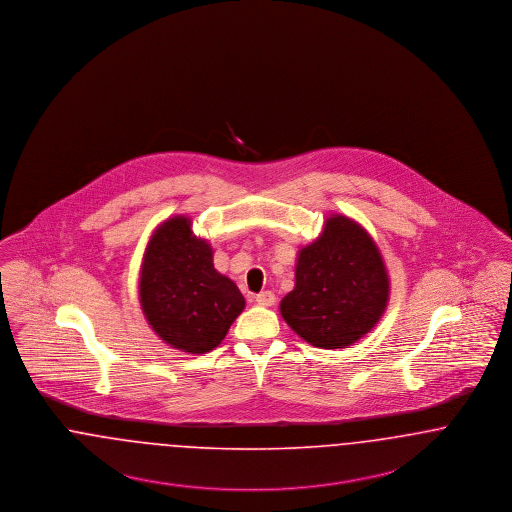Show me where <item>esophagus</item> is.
<instances>
[{
	"mask_svg": "<svg viewBox=\"0 0 512 512\" xmlns=\"http://www.w3.org/2000/svg\"><path fill=\"white\" fill-rule=\"evenodd\" d=\"M256 302L260 306H273L275 304V294L271 290H262L260 294H256Z\"/></svg>",
	"mask_w": 512,
	"mask_h": 512,
	"instance_id": "34e87169",
	"label": "esophagus"
}]
</instances>
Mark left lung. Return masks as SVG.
Instances as JSON below:
<instances>
[{
  "label": "left lung",
  "instance_id": "left-lung-1",
  "mask_svg": "<svg viewBox=\"0 0 512 512\" xmlns=\"http://www.w3.org/2000/svg\"><path fill=\"white\" fill-rule=\"evenodd\" d=\"M388 275L373 239L333 216L298 254L296 287L281 300L290 329L317 348L354 344L377 325L388 302Z\"/></svg>",
  "mask_w": 512,
  "mask_h": 512
}]
</instances>
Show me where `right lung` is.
Returning a JSON list of instances; mask_svg holds the SVG:
<instances>
[{"mask_svg":"<svg viewBox=\"0 0 512 512\" xmlns=\"http://www.w3.org/2000/svg\"><path fill=\"white\" fill-rule=\"evenodd\" d=\"M187 218H172L149 241L139 281L141 306L155 333L191 354L214 350L245 308L237 285L214 269L212 248Z\"/></svg>","mask_w":512,"mask_h":512,"instance_id":"right-lung-1","label":"right lung"}]
</instances>
